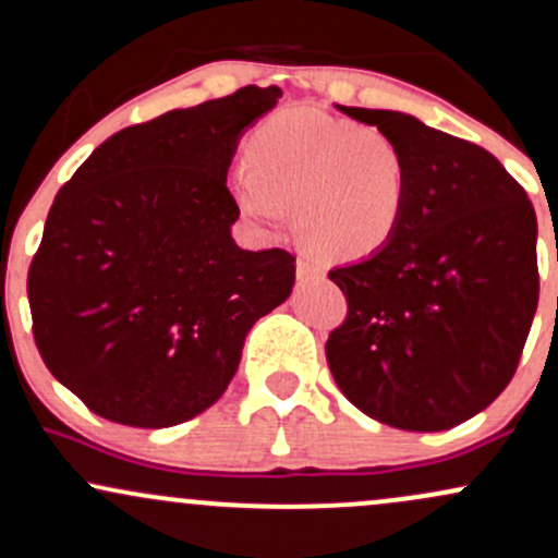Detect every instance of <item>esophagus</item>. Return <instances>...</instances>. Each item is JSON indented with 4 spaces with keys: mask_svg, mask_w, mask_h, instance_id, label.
<instances>
[{
    "mask_svg": "<svg viewBox=\"0 0 558 558\" xmlns=\"http://www.w3.org/2000/svg\"><path fill=\"white\" fill-rule=\"evenodd\" d=\"M296 275H299V283H312V280H323L325 270L315 262L310 259H299L296 262Z\"/></svg>",
    "mask_w": 558,
    "mask_h": 558,
    "instance_id": "1",
    "label": "esophagus"
}]
</instances>
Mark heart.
Returning a JSON list of instances; mask_svg holds the SVG:
<instances>
[{
    "label": "heart",
    "instance_id": "heart-1",
    "mask_svg": "<svg viewBox=\"0 0 558 558\" xmlns=\"http://www.w3.org/2000/svg\"><path fill=\"white\" fill-rule=\"evenodd\" d=\"M252 162L230 172L246 215L278 228L293 207L301 243L325 259H367L399 233L412 198V162L377 128L319 110H283L252 136Z\"/></svg>",
    "mask_w": 558,
    "mask_h": 558
}]
</instances>
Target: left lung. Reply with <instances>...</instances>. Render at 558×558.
I'll return each instance as SVG.
<instances>
[{
	"label": "left lung",
	"instance_id": "8db88e82",
	"mask_svg": "<svg viewBox=\"0 0 558 558\" xmlns=\"http://www.w3.org/2000/svg\"><path fill=\"white\" fill-rule=\"evenodd\" d=\"M338 110L412 162V198L383 252L336 267L349 315L325 343L343 396L399 430L438 433L498 399L537 310V220L490 151L412 114Z\"/></svg>",
	"mask_w": 558,
	"mask_h": 558
}]
</instances>
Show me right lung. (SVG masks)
I'll return each mask as SVG.
<instances>
[{"mask_svg": "<svg viewBox=\"0 0 558 558\" xmlns=\"http://www.w3.org/2000/svg\"><path fill=\"white\" fill-rule=\"evenodd\" d=\"M283 96L246 86L123 128L49 209L28 270L34 338L99 417L172 427L226 393L246 332L291 296L296 257L230 235L228 168Z\"/></svg>", "mask_w": 558, "mask_h": 558, "instance_id": "obj_1", "label": "right lung"}]
</instances>
